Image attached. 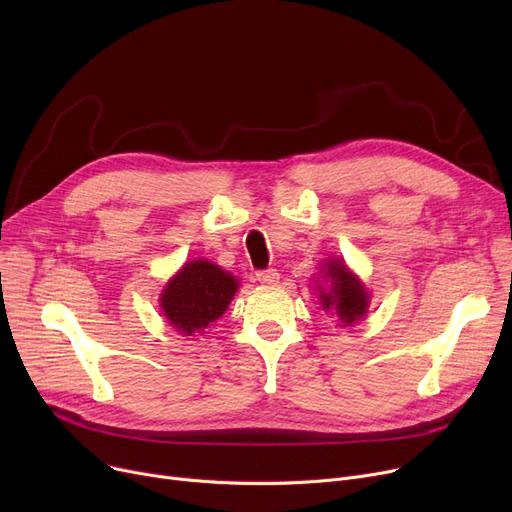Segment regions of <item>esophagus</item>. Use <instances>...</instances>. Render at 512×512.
Segmentation results:
<instances>
[{
	"label": "esophagus",
	"mask_w": 512,
	"mask_h": 512,
	"mask_svg": "<svg viewBox=\"0 0 512 512\" xmlns=\"http://www.w3.org/2000/svg\"><path fill=\"white\" fill-rule=\"evenodd\" d=\"M257 280L265 286H276L280 280V274H278V270H261V272H257Z\"/></svg>",
	"instance_id": "1"
}]
</instances>
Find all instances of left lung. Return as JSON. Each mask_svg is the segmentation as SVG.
Masks as SVG:
<instances>
[{
	"mask_svg": "<svg viewBox=\"0 0 512 512\" xmlns=\"http://www.w3.org/2000/svg\"><path fill=\"white\" fill-rule=\"evenodd\" d=\"M324 278L330 282L328 288H319V301L326 311H334L344 326H353L367 313L369 294L363 282L348 270L344 261L330 259L324 267Z\"/></svg>",
	"mask_w": 512,
	"mask_h": 512,
	"instance_id": "obj_1",
	"label": "left lung"
}]
</instances>
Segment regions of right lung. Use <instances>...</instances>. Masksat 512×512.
Masks as SVG:
<instances>
[{"instance_id": "obj_1", "label": "right lung", "mask_w": 512, "mask_h": 512, "mask_svg": "<svg viewBox=\"0 0 512 512\" xmlns=\"http://www.w3.org/2000/svg\"><path fill=\"white\" fill-rule=\"evenodd\" d=\"M238 290V280L207 259H195L166 284L159 307L170 326L184 334H203L207 326L224 315Z\"/></svg>"}]
</instances>
